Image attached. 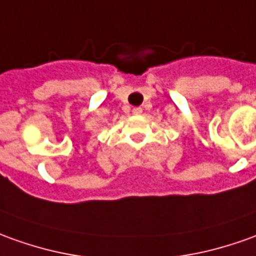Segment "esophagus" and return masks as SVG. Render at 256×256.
Returning <instances> with one entry per match:
<instances>
[{
    "instance_id": "obj_1",
    "label": "esophagus",
    "mask_w": 256,
    "mask_h": 256,
    "mask_svg": "<svg viewBox=\"0 0 256 256\" xmlns=\"http://www.w3.org/2000/svg\"><path fill=\"white\" fill-rule=\"evenodd\" d=\"M132 112H134V114H140V112H142V107H135V108L132 110Z\"/></svg>"
}]
</instances>
